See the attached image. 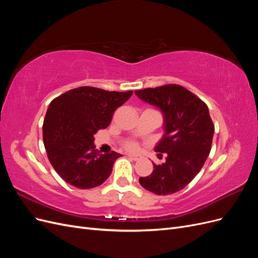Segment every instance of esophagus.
<instances>
[{
  "label": "esophagus",
  "mask_w": 258,
  "mask_h": 258,
  "mask_svg": "<svg viewBox=\"0 0 258 258\" xmlns=\"http://www.w3.org/2000/svg\"><path fill=\"white\" fill-rule=\"evenodd\" d=\"M128 157H129L131 160H135V161H137V160L140 159V157H139V156H137V155H128Z\"/></svg>",
  "instance_id": "34e87169"
}]
</instances>
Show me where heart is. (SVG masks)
<instances>
[{
    "instance_id": "obj_1",
    "label": "heart",
    "mask_w": 258,
    "mask_h": 258,
    "mask_svg": "<svg viewBox=\"0 0 258 258\" xmlns=\"http://www.w3.org/2000/svg\"><path fill=\"white\" fill-rule=\"evenodd\" d=\"M124 147H126L128 151H136L138 148V144L135 141H128L127 143H124Z\"/></svg>"
}]
</instances>
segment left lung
Returning <instances> with one entry per match:
<instances>
[{
  "label": "left lung",
  "mask_w": 258,
  "mask_h": 258,
  "mask_svg": "<svg viewBox=\"0 0 258 258\" xmlns=\"http://www.w3.org/2000/svg\"><path fill=\"white\" fill-rule=\"evenodd\" d=\"M135 93L160 108L166 131L155 147L156 152L167 154L166 161L154 163L152 174L140 177L139 182L160 196L182 190L204 167L212 146L214 124L209 108L200 98L176 84Z\"/></svg>",
  "instance_id": "obj_1"
}]
</instances>
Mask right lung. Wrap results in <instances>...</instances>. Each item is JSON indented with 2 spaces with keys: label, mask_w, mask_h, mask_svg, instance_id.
Wrapping results in <instances>:
<instances>
[{
  "label": "right lung",
  "mask_w": 258,
  "mask_h": 258,
  "mask_svg": "<svg viewBox=\"0 0 258 258\" xmlns=\"http://www.w3.org/2000/svg\"><path fill=\"white\" fill-rule=\"evenodd\" d=\"M84 86L54 98L43 123V141L54 171L67 183L89 189L105 182L120 154H100L93 136L110 124L114 112L131 97Z\"/></svg>",
  "instance_id": "1"
}]
</instances>
